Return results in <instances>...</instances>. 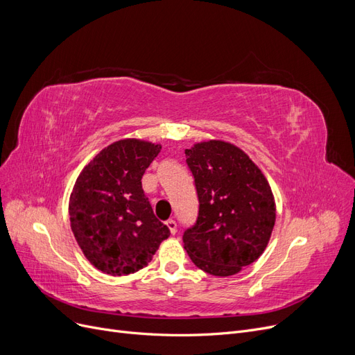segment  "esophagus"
<instances>
[{
  "instance_id": "esophagus-1",
  "label": "esophagus",
  "mask_w": 355,
  "mask_h": 355,
  "mask_svg": "<svg viewBox=\"0 0 355 355\" xmlns=\"http://www.w3.org/2000/svg\"><path fill=\"white\" fill-rule=\"evenodd\" d=\"M166 225L168 227V230H171L172 234H176V230H178V224L175 219H168V221H166Z\"/></svg>"
}]
</instances>
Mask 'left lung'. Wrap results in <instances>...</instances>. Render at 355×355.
<instances>
[{"label":"left lung","instance_id":"8db88e82","mask_svg":"<svg viewBox=\"0 0 355 355\" xmlns=\"http://www.w3.org/2000/svg\"><path fill=\"white\" fill-rule=\"evenodd\" d=\"M195 179L199 212L183 232L196 267L232 276L266 250L276 221V204L260 168L241 148L209 140L184 150Z\"/></svg>","mask_w":355,"mask_h":355}]
</instances>
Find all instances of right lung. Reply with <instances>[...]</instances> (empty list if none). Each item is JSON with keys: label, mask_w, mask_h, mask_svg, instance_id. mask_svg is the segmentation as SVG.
Segmentation results:
<instances>
[{"label": "right lung", "mask_w": 355, "mask_h": 355, "mask_svg": "<svg viewBox=\"0 0 355 355\" xmlns=\"http://www.w3.org/2000/svg\"><path fill=\"white\" fill-rule=\"evenodd\" d=\"M162 146L137 139L101 150L78 176L71 227L83 254L101 272L127 276L146 267L171 231L156 218L141 178Z\"/></svg>", "instance_id": "add662e5"}]
</instances>
